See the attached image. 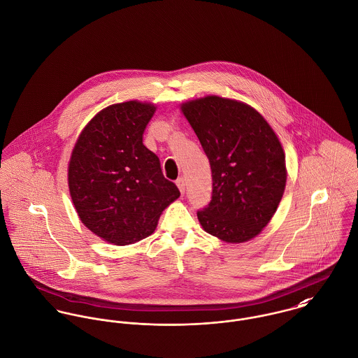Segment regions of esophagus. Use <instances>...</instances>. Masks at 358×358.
Masks as SVG:
<instances>
[{
    "instance_id": "34e87169",
    "label": "esophagus",
    "mask_w": 358,
    "mask_h": 358,
    "mask_svg": "<svg viewBox=\"0 0 358 358\" xmlns=\"http://www.w3.org/2000/svg\"><path fill=\"white\" fill-rule=\"evenodd\" d=\"M176 186L179 187L180 193L183 194V193H185V189H186V183H185V179H183V178H179V179L176 180Z\"/></svg>"
}]
</instances>
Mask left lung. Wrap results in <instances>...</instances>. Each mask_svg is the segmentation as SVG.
<instances>
[{"mask_svg": "<svg viewBox=\"0 0 358 358\" xmlns=\"http://www.w3.org/2000/svg\"><path fill=\"white\" fill-rule=\"evenodd\" d=\"M212 171V197L197 210L205 231L244 243L270 222L281 201L285 155L266 120L248 104L206 96L185 103Z\"/></svg>", "mask_w": 358, "mask_h": 358, "instance_id": "1", "label": "left lung"}]
</instances>
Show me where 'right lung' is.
I'll return each mask as SVG.
<instances>
[{"instance_id": "1", "label": "right lung", "mask_w": 358, "mask_h": 358, "mask_svg": "<svg viewBox=\"0 0 358 358\" xmlns=\"http://www.w3.org/2000/svg\"><path fill=\"white\" fill-rule=\"evenodd\" d=\"M155 107L118 103L81 132L69 164V189L81 222L103 240L128 245L149 237L180 192L143 145Z\"/></svg>"}]
</instances>
